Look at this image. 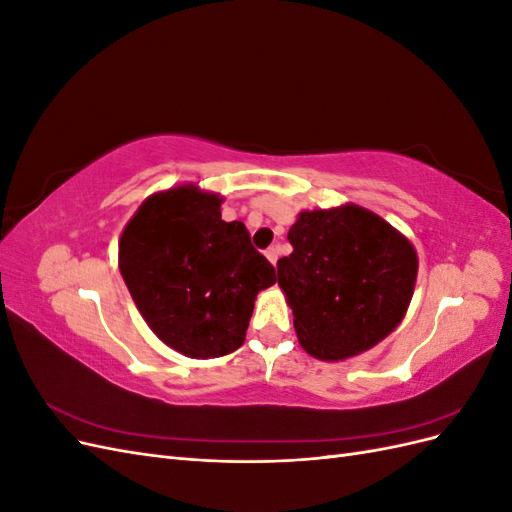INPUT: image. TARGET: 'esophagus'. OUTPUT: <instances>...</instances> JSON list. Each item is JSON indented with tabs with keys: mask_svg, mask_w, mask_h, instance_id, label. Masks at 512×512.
<instances>
[{
	"mask_svg": "<svg viewBox=\"0 0 512 512\" xmlns=\"http://www.w3.org/2000/svg\"><path fill=\"white\" fill-rule=\"evenodd\" d=\"M265 256L273 262V265H275V262H277V258H280V252H277V247H269V250L265 252Z\"/></svg>",
	"mask_w": 512,
	"mask_h": 512,
	"instance_id": "34e87169",
	"label": "esophagus"
}]
</instances>
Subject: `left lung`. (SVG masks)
Listing matches in <instances>:
<instances>
[{"instance_id":"1","label":"left lung","mask_w":512,"mask_h":512,"mask_svg":"<svg viewBox=\"0 0 512 512\" xmlns=\"http://www.w3.org/2000/svg\"><path fill=\"white\" fill-rule=\"evenodd\" d=\"M277 260L301 346L342 361L376 346L404 318L416 280L412 243L356 205L303 211Z\"/></svg>"}]
</instances>
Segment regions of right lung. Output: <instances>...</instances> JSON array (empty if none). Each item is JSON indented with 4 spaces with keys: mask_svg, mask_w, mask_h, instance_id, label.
Masks as SVG:
<instances>
[{
    "mask_svg": "<svg viewBox=\"0 0 512 512\" xmlns=\"http://www.w3.org/2000/svg\"><path fill=\"white\" fill-rule=\"evenodd\" d=\"M222 198L181 185L147 198L119 241V269L162 342L211 359L245 339L260 290L275 269L243 222H224Z\"/></svg>",
    "mask_w": 512,
    "mask_h": 512,
    "instance_id": "add662e5",
    "label": "right lung"
}]
</instances>
